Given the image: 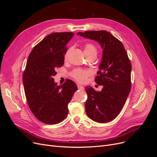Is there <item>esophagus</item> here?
<instances>
[{
	"instance_id": "1",
	"label": "esophagus",
	"mask_w": 157,
	"mask_h": 157,
	"mask_svg": "<svg viewBox=\"0 0 157 157\" xmlns=\"http://www.w3.org/2000/svg\"><path fill=\"white\" fill-rule=\"evenodd\" d=\"M77 87H78V88L79 90H84V88L83 86H82V85H80V84H77Z\"/></svg>"
}]
</instances>
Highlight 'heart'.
Here are the masks:
<instances>
[{
	"instance_id": "heart-1",
	"label": "heart",
	"mask_w": 157,
	"mask_h": 157,
	"mask_svg": "<svg viewBox=\"0 0 157 157\" xmlns=\"http://www.w3.org/2000/svg\"><path fill=\"white\" fill-rule=\"evenodd\" d=\"M84 52L86 56L90 54H97V48L92 43H86L84 45ZM68 55V52L65 54V58L66 59ZM92 75V71L87 69H74L71 73L72 77L76 81L80 83H85L87 81L88 77Z\"/></svg>"
}]
</instances>
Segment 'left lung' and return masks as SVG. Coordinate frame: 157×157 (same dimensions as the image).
Listing matches in <instances>:
<instances>
[{
	"label": "left lung",
	"instance_id": "1",
	"mask_svg": "<svg viewBox=\"0 0 157 157\" xmlns=\"http://www.w3.org/2000/svg\"><path fill=\"white\" fill-rule=\"evenodd\" d=\"M77 35L98 41L103 48L95 82L103 88L101 92L90 86L85 88L88 95L86 115L96 122H110L119 115L130 92V60L122 42L108 31H87Z\"/></svg>",
	"mask_w": 157,
	"mask_h": 157
}]
</instances>
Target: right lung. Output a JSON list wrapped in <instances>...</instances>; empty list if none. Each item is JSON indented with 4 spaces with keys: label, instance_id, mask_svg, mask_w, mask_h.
Segmentation results:
<instances>
[{
    "label": "right lung",
    "instance_id": "obj_1",
    "mask_svg": "<svg viewBox=\"0 0 157 157\" xmlns=\"http://www.w3.org/2000/svg\"><path fill=\"white\" fill-rule=\"evenodd\" d=\"M73 35L72 32L51 33L28 57L23 73L25 97L33 115L44 124H58L67 117L68 104L78 89L71 80L58 86L53 78L64 64L67 44Z\"/></svg>",
    "mask_w": 157,
    "mask_h": 157
}]
</instances>
